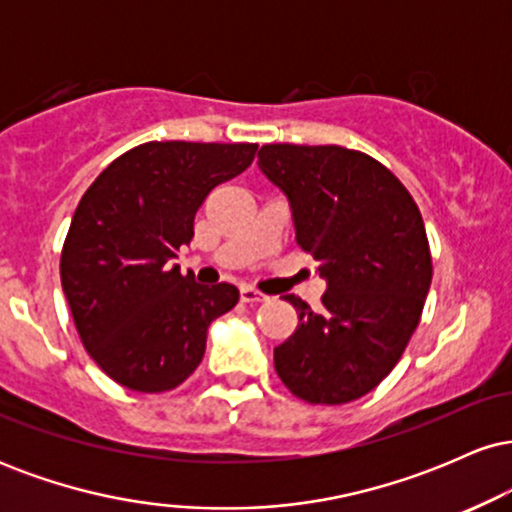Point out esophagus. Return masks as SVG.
<instances>
[{
    "instance_id": "esophagus-1",
    "label": "esophagus",
    "mask_w": 512,
    "mask_h": 512,
    "mask_svg": "<svg viewBox=\"0 0 512 512\" xmlns=\"http://www.w3.org/2000/svg\"><path fill=\"white\" fill-rule=\"evenodd\" d=\"M264 293H260L257 289H252V286H240V301L243 303H260L264 301Z\"/></svg>"
}]
</instances>
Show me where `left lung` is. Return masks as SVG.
I'll return each instance as SVG.
<instances>
[{
    "instance_id": "obj_1",
    "label": "left lung",
    "mask_w": 512,
    "mask_h": 512,
    "mask_svg": "<svg viewBox=\"0 0 512 512\" xmlns=\"http://www.w3.org/2000/svg\"><path fill=\"white\" fill-rule=\"evenodd\" d=\"M257 166L291 204L296 243L327 281L322 308L284 296L296 332L274 368L310 404H346L387 378L431 289L421 211L383 163L344 146L267 144Z\"/></svg>"
}]
</instances>
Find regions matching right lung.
Wrapping results in <instances>:
<instances>
[{
    "instance_id": "obj_1",
    "label": "right lung",
    "mask_w": 512,
    "mask_h": 512,
    "mask_svg": "<svg viewBox=\"0 0 512 512\" xmlns=\"http://www.w3.org/2000/svg\"><path fill=\"white\" fill-rule=\"evenodd\" d=\"M255 154L257 144L149 142L115 158L81 197L62 248V289L86 351L127 390L185 383L209 325L238 303L233 284H197L173 260L209 192Z\"/></svg>"
}]
</instances>
